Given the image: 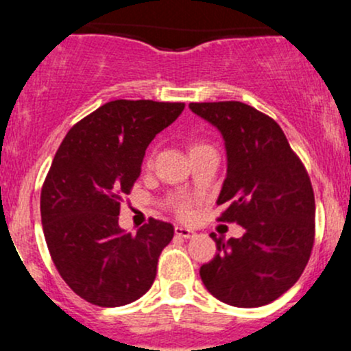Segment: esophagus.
Returning <instances> with one entry per match:
<instances>
[{
  "label": "esophagus",
  "mask_w": 351,
  "mask_h": 351,
  "mask_svg": "<svg viewBox=\"0 0 351 351\" xmlns=\"http://www.w3.org/2000/svg\"><path fill=\"white\" fill-rule=\"evenodd\" d=\"M175 234L178 236V238H183V239H190L195 236V232L192 231V229H186V228H182V226H176L175 228Z\"/></svg>",
  "instance_id": "34e87169"
}]
</instances>
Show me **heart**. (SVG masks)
Segmentation results:
<instances>
[{"label":"heart","mask_w":351,"mask_h":351,"mask_svg":"<svg viewBox=\"0 0 351 351\" xmlns=\"http://www.w3.org/2000/svg\"><path fill=\"white\" fill-rule=\"evenodd\" d=\"M200 146H205V144H193L190 149H195V147ZM173 210H175L176 215H180V217H190V215H192V202L185 200V198H178V200L173 202Z\"/></svg>","instance_id":"1"}]
</instances>
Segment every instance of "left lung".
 Listing matches in <instances>:
<instances>
[{
  "mask_svg": "<svg viewBox=\"0 0 351 351\" xmlns=\"http://www.w3.org/2000/svg\"><path fill=\"white\" fill-rule=\"evenodd\" d=\"M224 137L228 175L219 221L243 226L241 238H215L219 253L200 267L205 289L221 302L260 307L302 275L314 244L309 175L274 119L241 101L190 104Z\"/></svg>",
  "mask_w": 351,
  "mask_h": 351,
  "instance_id": "left-lung-1",
  "label": "left lung"
}]
</instances>
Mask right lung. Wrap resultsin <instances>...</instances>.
<instances>
[{"label": "right lung", "mask_w": 351, "mask_h": 351, "mask_svg": "<svg viewBox=\"0 0 351 351\" xmlns=\"http://www.w3.org/2000/svg\"><path fill=\"white\" fill-rule=\"evenodd\" d=\"M185 104L115 100L66 134L40 193L45 243L62 280L100 307H119L153 285L161 251L173 239L169 222L151 217L136 234L119 226L120 202L141 175L156 134Z\"/></svg>", "instance_id": "add662e5"}]
</instances>
